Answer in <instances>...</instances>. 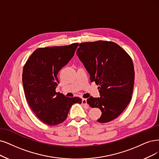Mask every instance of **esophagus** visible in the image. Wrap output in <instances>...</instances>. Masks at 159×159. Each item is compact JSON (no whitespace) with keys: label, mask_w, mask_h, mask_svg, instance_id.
Wrapping results in <instances>:
<instances>
[{"label":"esophagus","mask_w":159,"mask_h":159,"mask_svg":"<svg viewBox=\"0 0 159 159\" xmlns=\"http://www.w3.org/2000/svg\"><path fill=\"white\" fill-rule=\"evenodd\" d=\"M82 103H83V105H84V106H86V107L89 106V105H88V103H87L86 99H82Z\"/></svg>","instance_id":"esophagus-1"}]
</instances>
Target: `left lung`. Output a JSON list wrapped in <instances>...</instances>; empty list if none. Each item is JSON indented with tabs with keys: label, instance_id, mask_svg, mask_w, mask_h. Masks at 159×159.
<instances>
[{
	"label": "left lung",
	"instance_id": "left-lung-1",
	"mask_svg": "<svg viewBox=\"0 0 159 159\" xmlns=\"http://www.w3.org/2000/svg\"><path fill=\"white\" fill-rule=\"evenodd\" d=\"M76 55L89 73L90 81L99 85L100 97L90 96L87 103L101 110L99 122L113 120L132 98L135 73L130 56L119 45L103 40L80 43Z\"/></svg>",
	"mask_w": 159,
	"mask_h": 159
}]
</instances>
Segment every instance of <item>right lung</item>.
Returning a JSON list of instances; mask_svg holds the SVG:
<instances>
[{"mask_svg": "<svg viewBox=\"0 0 159 159\" xmlns=\"http://www.w3.org/2000/svg\"><path fill=\"white\" fill-rule=\"evenodd\" d=\"M78 46L38 48L23 67L22 82L28 104L37 118L49 126L63 122L71 105L82 103L80 98H67L56 92L58 72L73 57Z\"/></svg>", "mask_w": 159, "mask_h": 159, "instance_id": "1", "label": "right lung"}]
</instances>
